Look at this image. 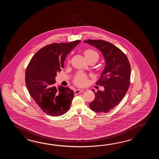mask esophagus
<instances>
[{
  "mask_svg": "<svg viewBox=\"0 0 159 159\" xmlns=\"http://www.w3.org/2000/svg\"><path fill=\"white\" fill-rule=\"evenodd\" d=\"M84 90H81V89H78V90H76L75 91V95H77L80 93H81L82 92H84Z\"/></svg>",
  "mask_w": 159,
  "mask_h": 159,
  "instance_id": "obj_1",
  "label": "esophagus"
}]
</instances>
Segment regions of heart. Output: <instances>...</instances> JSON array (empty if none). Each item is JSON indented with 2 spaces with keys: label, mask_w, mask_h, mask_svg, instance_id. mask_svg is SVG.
<instances>
[{
  "label": "heart",
  "mask_w": 159,
  "mask_h": 159,
  "mask_svg": "<svg viewBox=\"0 0 159 159\" xmlns=\"http://www.w3.org/2000/svg\"><path fill=\"white\" fill-rule=\"evenodd\" d=\"M84 57L87 59L88 61H95V62L98 61L99 56L96 51L88 49L84 51ZM88 79L87 75L82 72H78V73L75 76L74 79V83L75 85L79 87H83L88 84Z\"/></svg>",
  "instance_id": "heart-1"
}]
</instances>
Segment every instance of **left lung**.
Listing matches in <instances>:
<instances>
[{"mask_svg": "<svg viewBox=\"0 0 159 159\" xmlns=\"http://www.w3.org/2000/svg\"><path fill=\"white\" fill-rule=\"evenodd\" d=\"M84 42L101 51L106 66L97 84L103 86L104 91L94 90L95 99L90 108L97 112H108L118 105L128 91L130 84L131 66L128 58L114 45L102 40H87Z\"/></svg>", "mask_w": 159, "mask_h": 159, "instance_id": "obj_1", "label": "left lung"}]
</instances>
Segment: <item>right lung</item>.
Wrapping results in <instances>:
<instances>
[{
	"mask_svg": "<svg viewBox=\"0 0 159 159\" xmlns=\"http://www.w3.org/2000/svg\"><path fill=\"white\" fill-rule=\"evenodd\" d=\"M80 42L75 40L46 45L34 55L27 66V89L39 107L48 115L60 116L70 108L74 92L68 87L56 88L55 77L64 68L66 55Z\"/></svg>",
	"mask_w": 159,
	"mask_h": 159,
	"instance_id": "1",
	"label": "right lung"
}]
</instances>
